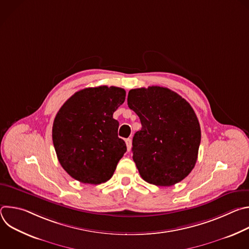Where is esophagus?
I'll list each match as a JSON object with an SVG mask.
<instances>
[{"mask_svg": "<svg viewBox=\"0 0 249 249\" xmlns=\"http://www.w3.org/2000/svg\"><path fill=\"white\" fill-rule=\"evenodd\" d=\"M126 146H127V150H128V152H130V150H131V147H132V141H131V139H126Z\"/></svg>", "mask_w": 249, "mask_h": 249, "instance_id": "34e87169", "label": "esophagus"}]
</instances>
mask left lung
Listing matches in <instances>:
<instances>
[{
    "instance_id": "left-lung-1",
    "label": "left lung",
    "mask_w": 249,
    "mask_h": 249,
    "mask_svg": "<svg viewBox=\"0 0 249 249\" xmlns=\"http://www.w3.org/2000/svg\"><path fill=\"white\" fill-rule=\"evenodd\" d=\"M128 106L142 129L133 138V160L142 178L157 186L183 180L197 161L201 129L191 105L161 87L131 89Z\"/></svg>"
}]
</instances>
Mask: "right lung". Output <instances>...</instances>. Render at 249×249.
Here are the masks:
<instances>
[{
    "mask_svg": "<svg viewBox=\"0 0 249 249\" xmlns=\"http://www.w3.org/2000/svg\"><path fill=\"white\" fill-rule=\"evenodd\" d=\"M121 88H87L71 96L59 109L52 139L58 160L74 179L89 184L109 180L127 151L118 137L114 111L125 101Z\"/></svg>",
    "mask_w": 249,
    "mask_h": 249,
    "instance_id": "obj_1",
    "label": "right lung"
}]
</instances>
